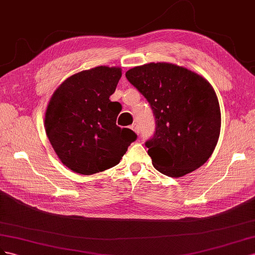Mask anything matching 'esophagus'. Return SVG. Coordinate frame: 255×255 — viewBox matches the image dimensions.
<instances>
[{
	"label": "esophagus",
	"instance_id": "obj_1",
	"mask_svg": "<svg viewBox=\"0 0 255 255\" xmlns=\"http://www.w3.org/2000/svg\"><path fill=\"white\" fill-rule=\"evenodd\" d=\"M130 128H131L133 131L136 133V134H139V126L136 125V124H132L131 126H130Z\"/></svg>",
	"mask_w": 255,
	"mask_h": 255
}]
</instances>
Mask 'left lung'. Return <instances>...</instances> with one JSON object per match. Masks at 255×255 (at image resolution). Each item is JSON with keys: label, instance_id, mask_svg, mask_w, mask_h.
<instances>
[{"label": "left lung", "instance_id": "left-lung-1", "mask_svg": "<svg viewBox=\"0 0 255 255\" xmlns=\"http://www.w3.org/2000/svg\"><path fill=\"white\" fill-rule=\"evenodd\" d=\"M128 81L147 99L156 119L145 145L152 164L170 177H181L212 156L221 128V112L205 78L172 63H149L129 69Z\"/></svg>", "mask_w": 255, "mask_h": 255}]
</instances>
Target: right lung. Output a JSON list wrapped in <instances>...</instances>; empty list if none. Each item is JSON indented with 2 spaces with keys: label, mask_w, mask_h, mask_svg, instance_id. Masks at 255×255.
I'll return each instance as SVG.
<instances>
[{
  "label": "right lung",
  "mask_w": 255,
  "mask_h": 255,
  "mask_svg": "<svg viewBox=\"0 0 255 255\" xmlns=\"http://www.w3.org/2000/svg\"><path fill=\"white\" fill-rule=\"evenodd\" d=\"M121 77L120 67H94L67 78L51 96L46 133L57 157L71 171L92 175L110 169L135 141L131 129L116 125L120 111L109 99Z\"/></svg>",
  "instance_id": "add662e5"
}]
</instances>
